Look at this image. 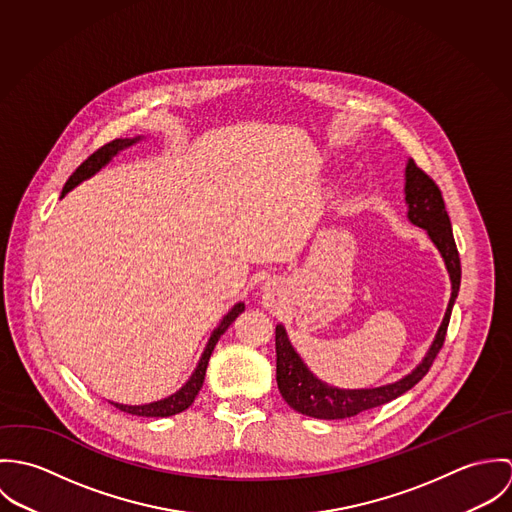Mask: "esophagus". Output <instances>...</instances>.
Wrapping results in <instances>:
<instances>
[{
	"label": "esophagus",
	"instance_id": "esophagus-1",
	"mask_svg": "<svg viewBox=\"0 0 512 512\" xmlns=\"http://www.w3.org/2000/svg\"><path fill=\"white\" fill-rule=\"evenodd\" d=\"M266 293H272V288H270V286H266Z\"/></svg>",
	"mask_w": 512,
	"mask_h": 512
}]
</instances>
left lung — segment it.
Wrapping results in <instances>:
<instances>
[{"mask_svg":"<svg viewBox=\"0 0 512 512\" xmlns=\"http://www.w3.org/2000/svg\"><path fill=\"white\" fill-rule=\"evenodd\" d=\"M404 203H406V219L410 224L426 230L428 238L438 248L439 256L443 260V266L451 282L449 303L439 323L436 337L428 347L426 355L422 357V361L402 378L380 384V386H368V388H339L317 378L313 370H309V366L305 365V361L293 347L284 323H278L276 325L278 388L284 400L290 404V408L303 416L317 418V420H343L402 396L426 376V372L430 370L445 341L451 309L461 284V264H459L453 232H451V220L447 217L438 185L412 159H408L404 167Z\"/></svg>","mask_w":512,"mask_h":512,"instance_id":"obj_1","label":"left lung"}]
</instances>
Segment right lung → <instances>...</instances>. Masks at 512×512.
Wrapping results in <instances>:
<instances>
[{
  "label": "right lung",
  "mask_w": 512,
  "mask_h": 512,
  "mask_svg": "<svg viewBox=\"0 0 512 512\" xmlns=\"http://www.w3.org/2000/svg\"><path fill=\"white\" fill-rule=\"evenodd\" d=\"M146 138L144 136H136V138H118L110 144H106L104 147H100L96 153H92L82 165H78V169L71 175V179L65 183L63 187V193H61V199L71 193L74 187H78L80 183H84L86 179L94 177L98 171H102L120 151H126L140 142H144ZM244 311V301H238L234 303L228 313L220 319L219 325L213 329L207 345H205V351L199 359V363L195 366V370L191 372V376L187 378V382L175 390L173 394L161 398V400H155V402H147V404H120V402H112L118 410L126 412V414H132V416H144V418H169V416H175L183 410H187L195 396L199 394V390L203 388V382H205V372H207V365H209V359L219 343L220 335L230 327V323Z\"/></svg>",
  "instance_id": "add662e5"
}]
</instances>
